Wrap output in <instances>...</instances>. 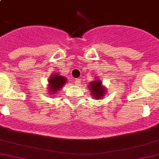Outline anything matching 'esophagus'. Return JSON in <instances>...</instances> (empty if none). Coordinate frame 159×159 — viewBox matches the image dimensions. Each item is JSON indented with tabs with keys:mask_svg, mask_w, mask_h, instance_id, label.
Instances as JSON below:
<instances>
[{
	"mask_svg": "<svg viewBox=\"0 0 159 159\" xmlns=\"http://www.w3.org/2000/svg\"><path fill=\"white\" fill-rule=\"evenodd\" d=\"M75 84H76V85H80V80L76 79V80H75Z\"/></svg>",
	"mask_w": 159,
	"mask_h": 159,
	"instance_id": "obj_1",
	"label": "esophagus"
}]
</instances>
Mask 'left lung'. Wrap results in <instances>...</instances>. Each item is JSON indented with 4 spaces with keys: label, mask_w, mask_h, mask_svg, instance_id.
<instances>
[{
    "label": "left lung",
    "mask_w": 159,
    "mask_h": 159,
    "mask_svg": "<svg viewBox=\"0 0 159 159\" xmlns=\"http://www.w3.org/2000/svg\"><path fill=\"white\" fill-rule=\"evenodd\" d=\"M89 90L91 92V95L95 99H100L105 96L106 88L103 87L100 80H94L89 84Z\"/></svg>",
    "instance_id": "1"
}]
</instances>
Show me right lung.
Wrapping results in <instances>:
<instances>
[{"mask_svg":"<svg viewBox=\"0 0 159 159\" xmlns=\"http://www.w3.org/2000/svg\"><path fill=\"white\" fill-rule=\"evenodd\" d=\"M66 83V79L58 74H53L48 80V91L50 93H56L57 91L62 88Z\"/></svg>","mask_w":159,"mask_h":159,"instance_id":"right-lung-1","label":"right lung"}]
</instances>
